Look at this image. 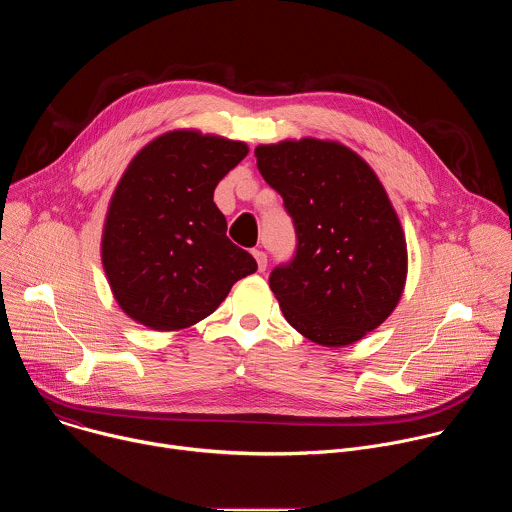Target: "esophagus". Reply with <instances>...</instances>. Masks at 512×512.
Here are the masks:
<instances>
[{"instance_id": "1", "label": "esophagus", "mask_w": 512, "mask_h": 512, "mask_svg": "<svg viewBox=\"0 0 512 512\" xmlns=\"http://www.w3.org/2000/svg\"><path fill=\"white\" fill-rule=\"evenodd\" d=\"M251 253H253L255 261H257L259 271H265V267H267V255H265V251H261V249H253Z\"/></svg>"}]
</instances>
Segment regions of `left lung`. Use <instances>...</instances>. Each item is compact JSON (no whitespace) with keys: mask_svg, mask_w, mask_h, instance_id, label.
Masks as SVG:
<instances>
[{"mask_svg":"<svg viewBox=\"0 0 512 512\" xmlns=\"http://www.w3.org/2000/svg\"><path fill=\"white\" fill-rule=\"evenodd\" d=\"M257 168L296 227V255L269 275L285 320L322 346L381 326L401 300L407 243L373 168L338 141L257 145Z\"/></svg>","mask_w":512,"mask_h":512,"instance_id":"8db88e82","label":"left lung"}]
</instances>
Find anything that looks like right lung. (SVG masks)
I'll return each instance as SVG.
<instances>
[{
  "mask_svg": "<svg viewBox=\"0 0 512 512\" xmlns=\"http://www.w3.org/2000/svg\"><path fill=\"white\" fill-rule=\"evenodd\" d=\"M247 143L194 129L145 145L109 202L101 259L119 308L160 332L210 316L257 261L227 237L214 188L245 156Z\"/></svg>",
  "mask_w": 512,
  "mask_h": 512,
  "instance_id": "1",
  "label": "right lung"
}]
</instances>
